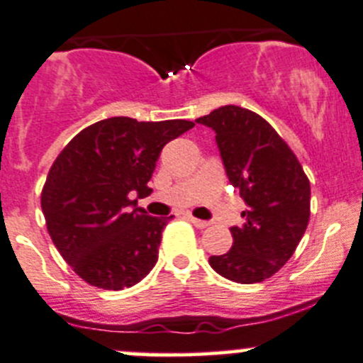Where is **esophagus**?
Returning a JSON list of instances; mask_svg holds the SVG:
<instances>
[{"mask_svg": "<svg viewBox=\"0 0 363 363\" xmlns=\"http://www.w3.org/2000/svg\"><path fill=\"white\" fill-rule=\"evenodd\" d=\"M188 218H189V221H191V223H193V225H195V226H196V228H200V230L207 228V226H208V225H211V223H208V221H203V219H199V218H193V216H191V214H189V216H188Z\"/></svg>", "mask_w": 363, "mask_h": 363, "instance_id": "esophagus-1", "label": "esophagus"}]
</instances>
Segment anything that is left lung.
<instances>
[{"label":"left lung","instance_id":"left-lung-1","mask_svg":"<svg viewBox=\"0 0 363 363\" xmlns=\"http://www.w3.org/2000/svg\"><path fill=\"white\" fill-rule=\"evenodd\" d=\"M196 123L212 128L232 186L247 208L232 226V250L211 256L219 276L240 284L262 283L291 258L311 214V184L286 142L258 113L225 105Z\"/></svg>","mask_w":363,"mask_h":363}]
</instances>
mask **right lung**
Returning a JSON list of instances; mask_svg holds the SVG:
<instances>
[{"mask_svg": "<svg viewBox=\"0 0 363 363\" xmlns=\"http://www.w3.org/2000/svg\"><path fill=\"white\" fill-rule=\"evenodd\" d=\"M193 126L184 119L108 117L73 137L52 163L42 191L47 230L91 286L130 288L156 265L161 232L174 216H149L133 196L151 195L147 182L161 149Z\"/></svg>", "mask_w": 363, "mask_h": 363, "instance_id": "right-lung-1", "label": "right lung"}]
</instances>
